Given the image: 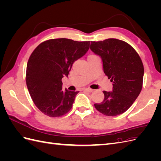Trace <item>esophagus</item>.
I'll use <instances>...</instances> for the list:
<instances>
[{
	"label": "esophagus",
	"instance_id": "obj_1",
	"mask_svg": "<svg viewBox=\"0 0 161 161\" xmlns=\"http://www.w3.org/2000/svg\"><path fill=\"white\" fill-rule=\"evenodd\" d=\"M83 91L87 92H91L93 91V89H88V88H85L83 89Z\"/></svg>",
	"mask_w": 161,
	"mask_h": 161
}]
</instances>
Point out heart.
Segmentation results:
<instances>
[{
  "label": "heart",
  "mask_w": 161,
  "mask_h": 161,
  "mask_svg": "<svg viewBox=\"0 0 161 161\" xmlns=\"http://www.w3.org/2000/svg\"><path fill=\"white\" fill-rule=\"evenodd\" d=\"M92 56H94V55H90L88 56V58H90V57H92Z\"/></svg>",
  "instance_id": "obj_1"
}]
</instances>
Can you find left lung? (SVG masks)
<instances>
[{"label":"left lung","instance_id":"obj_1","mask_svg":"<svg viewBox=\"0 0 161 161\" xmlns=\"http://www.w3.org/2000/svg\"><path fill=\"white\" fill-rule=\"evenodd\" d=\"M90 49L101 57L103 72L113 82V90L103 91L104 99L95 108L107 116L127 111L142 88L144 66L138 53L128 43L110 38L91 42Z\"/></svg>","mask_w":161,"mask_h":161}]
</instances>
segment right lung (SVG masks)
<instances>
[{
  "instance_id": "obj_1",
  "label": "right lung",
  "mask_w": 161,
  "mask_h": 161,
  "mask_svg": "<svg viewBox=\"0 0 161 161\" xmlns=\"http://www.w3.org/2000/svg\"><path fill=\"white\" fill-rule=\"evenodd\" d=\"M89 45L90 41L52 39L32 52L27 64L26 84L33 103L43 114L56 118L71 109L79 91H63L62 79L68 76L73 63L85 54Z\"/></svg>"
}]
</instances>
